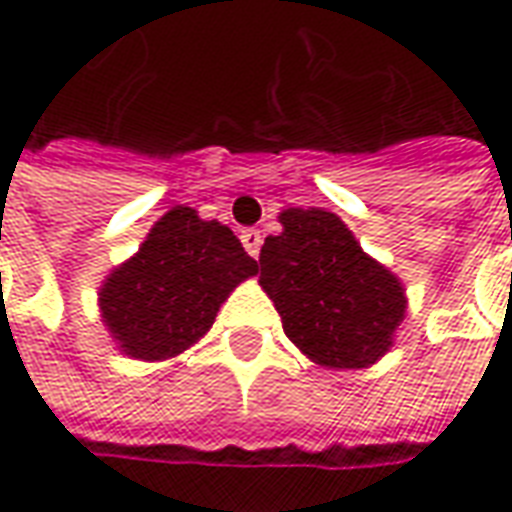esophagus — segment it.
<instances>
[{
  "mask_svg": "<svg viewBox=\"0 0 512 512\" xmlns=\"http://www.w3.org/2000/svg\"><path fill=\"white\" fill-rule=\"evenodd\" d=\"M242 245H245V250H248L250 256L256 259V256H259V250H262V233L256 231V228L242 231Z\"/></svg>",
  "mask_w": 512,
  "mask_h": 512,
  "instance_id": "obj_1",
  "label": "esophagus"
}]
</instances>
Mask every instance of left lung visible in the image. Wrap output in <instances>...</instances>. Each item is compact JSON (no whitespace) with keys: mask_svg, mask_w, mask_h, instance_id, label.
<instances>
[{"mask_svg":"<svg viewBox=\"0 0 512 512\" xmlns=\"http://www.w3.org/2000/svg\"><path fill=\"white\" fill-rule=\"evenodd\" d=\"M284 231L267 236L259 284L287 338L318 366L366 369L394 344L406 290L392 270L366 256L341 216L287 208Z\"/></svg>","mask_w":512,"mask_h":512,"instance_id":"8db88e82","label":"left lung"}]
</instances>
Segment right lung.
<instances>
[{"label":"right lung","instance_id":"right-lung-1","mask_svg":"<svg viewBox=\"0 0 512 512\" xmlns=\"http://www.w3.org/2000/svg\"><path fill=\"white\" fill-rule=\"evenodd\" d=\"M256 273L259 264L231 228L177 205L106 276L98 304L123 355L166 360L197 344L233 287Z\"/></svg>","mask_w":512,"mask_h":512}]
</instances>
